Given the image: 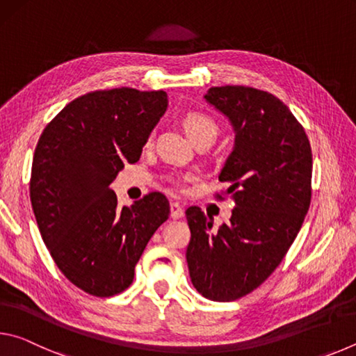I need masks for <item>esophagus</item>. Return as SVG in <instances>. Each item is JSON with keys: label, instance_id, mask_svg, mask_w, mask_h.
Instances as JSON below:
<instances>
[{"label": "esophagus", "instance_id": "obj_1", "mask_svg": "<svg viewBox=\"0 0 356 356\" xmlns=\"http://www.w3.org/2000/svg\"><path fill=\"white\" fill-rule=\"evenodd\" d=\"M184 216V209L179 202H171V218L172 220H179Z\"/></svg>", "mask_w": 356, "mask_h": 356}]
</instances>
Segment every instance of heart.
Here are the masks:
<instances>
[{"label": "heart", "mask_w": 356, "mask_h": 356, "mask_svg": "<svg viewBox=\"0 0 356 356\" xmlns=\"http://www.w3.org/2000/svg\"><path fill=\"white\" fill-rule=\"evenodd\" d=\"M182 124H184L185 131L191 138V141H195L201 136H207V135L215 138L216 131H218L213 120L209 116H206V114H201V113L186 114L182 120Z\"/></svg>", "instance_id": "1"}]
</instances>
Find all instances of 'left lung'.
Instances as JSON below:
<instances>
[{
    "instance_id": "1",
    "label": "left lung",
    "mask_w": 356,
    "mask_h": 356,
    "mask_svg": "<svg viewBox=\"0 0 356 356\" xmlns=\"http://www.w3.org/2000/svg\"><path fill=\"white\" fill-rule=\"evenodd\" d=\"M204 99L236 135L218 176L236 207L218 231L200 207L186 209V264L202 297L232 301L261 286L297 237L311 202L312 154L305 129L275 95L221 86Z\"/></svg>"
}]
</instances>
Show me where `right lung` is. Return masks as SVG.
<instances>
[{
    "mask_svg": "<svg viewBox=\"0 0 356 356\" xmlns=\"http://www.w3.org/2000/svg\"><path fill=\"white\" fill-rule=\"evenodd\" d=\"M168 108L165 91L116 88L72 100L42 131L31 204L48 251L72 284L95 297L127 289L150 237L170 215L161 193L118 207L110 188Z\"/></svg>",
    "mask_w": 356,
    "mask_h": 356,
    "instance_id": "obj_1",
    "label": "right lung"
}]
</instances>
